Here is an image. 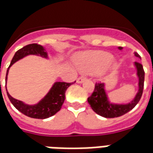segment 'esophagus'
<instances>
[{"label":"esophagus","instance_id":"obj_1","mask_svg":"<svg viewBox=\"0 0 153 153\" xmlns=\"http://www.w3.org/2000/svg\"><path fill=\"white\" fill-rule=\"evenodd\" d=\"M85 80V78L84 76H81V77H79L77 80H76V82H77V83H79V84H81V83H82V82H83Z\"/></svg>","mask_w":153,"mask_h":153}]
</instances>
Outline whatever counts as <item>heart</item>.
<instances>
[{"label": "heart", "mask_w": 153, "mask_h": 153, "mask_svg": "<svg viewBox=\"0 0 153 153\" xmlns=\"http://www.w3.org/2000/svg\"><path fill=\"white\" fill-rule=\"evenodd\" d=\"M112 54L103 51H86L81 53L76 60L79 71L85 74H94L103 77L110 68L117 67V63L112 61Z\"/></svg>", "instance_id": "1"}]
</instances>
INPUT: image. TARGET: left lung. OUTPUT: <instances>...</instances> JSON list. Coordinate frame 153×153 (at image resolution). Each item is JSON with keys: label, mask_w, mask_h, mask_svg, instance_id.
<instances>
[{"label": "left lung", "mask_w": 153, "mask_h": 153, "mask_svg": "<svg viewBox=\"0 0 153 153\" xmlns=\"http://www.w3.org/2000/svg\"><path fill=\"white\" fill-rule=\"evenodd\" d=\"M118 49L122 51L123 48L119 46ZM134 55L139 59H141L138 53H134ZM134 66L136 69V76L138 77V91L133 100L127 103H116L111 102L106 91L105 84H96L93 94L87 100L94 112L103 117L114 118L126 114L137 105L141 99L143 90L144 71L141 63L134 62Z\"/></svg>", "instance_id": "obj_1"}]
</instances>
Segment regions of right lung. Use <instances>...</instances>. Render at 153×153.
Wrapping results in <instances>:
<instances>
[{
	"mask_svg": "<svg viewBox=\"0 0 153 153\" xmlns=\"http://www.w3.org/2000/svg\"><path fill=\"white\" fill-rule=\"evenodd\" d=\"M27 55H37L44 59H48L47 51H45V47H43L42 45L37 44L27 45L14 53V56L11 60L10 64L6 72L5 81H7V76L11 66ZM72 84H73V82L72 83H66L60 81L54 82L51 90L45 95L44 98H42L37 103L35 104H27L23 101L14 99L9 94L7 88H6V92L11 103L20 112H22L23 114L26 115L29 117L36 118V119H46L56 114L61 109L63 102L65 100L66 90Z\"/></svg>",
	"mask_w": 153,
	"mask_h": 153,
	"instance_id": "obj_1",
	"label": "right lung"
}]
</instances>
